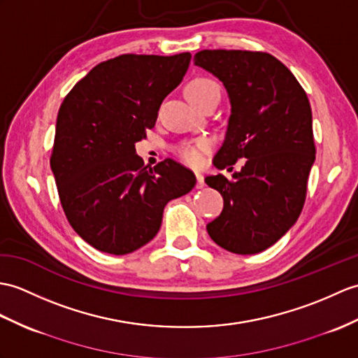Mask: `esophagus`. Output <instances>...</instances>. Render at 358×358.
<instances>
[{"instance_id":"34e87169","label":"esophagus","mask_w":358,"mask_h":358,"mask_svg":"<svg viewBox=\"0 0 358 358\" xmlns=\"http://www.w3.org/2000/svg\"><path fill=\"white\" fill-rule=\"evenodd\" d=\"M195 177H196V189H203L204 187V177L199 172L195 173Z\"/></svg>"}]
</instances>
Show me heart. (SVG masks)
<instances>
[{
    "instance_id": "1",
    "label": "heart",
    "mask_w": 358,
    "mask_h": 358,
    "mask_svg": "<svg viewBox=\"0 0 358 358\" xmlns=\"http://www.w3.org/2000/svg\"><path fill=\"white\" fill-rule=\"evenodd\" d=\"M185 93L186 97L189 99V102L194 103L199 101V99H203L212 93H220V87L217 82H213L210 79H194L186 85ZM207 146H209V141L207 140L190 141V143L180 145L177 152L187 164L196 166L201 162V154L203 151H206Z\"/></svg>"
}]
</instances>
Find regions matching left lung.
I'll return each instance as SVG.
<instances>
[{
    "label": "left lung",
    "instance_id": "8db88e82",
    "mask_svg": "<svg viewBox=\"0 0 358 358\" xmlns=\"http://www.w3.org/2000/svg\"><path fill=\"white\" fill-rule=\"evenodd\" d=\"M194 64L222 82L230 102L215 168L245 159L231 180L224 173L204 178L224 199L207 234L231 253L264 252L293 227L305 203L315 160L310 101L293 73L268 53L201 50Z\"/></svg>",
    "mask_w": 358,
    "mask_h": 358
}]
</instances>
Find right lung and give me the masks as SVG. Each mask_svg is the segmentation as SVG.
I'll list each match as a JSON object with an SVG mask.
<instances>
[{"instance_id": "add662e5", "label": "right lung", "mask_w": 358, "mask_h": 358, "mask_svg": "<svg viewBox=\"0 0 358 358\" xmlns=\"http://www.w3.org/2000/svg\"><path fill=\"white\" fill-rule=\"evenodd\" d=\"M190 57L122 55L96 65L64 99L50 164L71 227L99 252L128 255L148 244L164 206L195 186L180 163L166 159L148 171L136 154Z\"/></svg>"}]
</instances>
